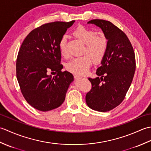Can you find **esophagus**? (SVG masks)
I'll use <instances>...</instances> for the list:
<instances>
[{"label":"esophagus","instance_id":"34e87169","mask_svg":"<svg viewBox=\"0 0 151 151\" xmlns=\"http://www.w3.org/2000/svg\"><path fill=\"white\" fill-rule=\"evenodd\" d=\"M74 76H75V78L76 79H78V78H81L82 76H80L78 75H74Z\"/></svg>","mask_w":151,"mask_h":151}]
</instances>
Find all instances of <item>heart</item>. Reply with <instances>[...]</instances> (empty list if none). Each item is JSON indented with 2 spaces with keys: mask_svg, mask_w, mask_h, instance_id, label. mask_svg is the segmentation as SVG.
<instances>
[{
  "mask_svg": "<svg viewBox=\"0 0 151 151\" xmlns=\"http://www.w3.org/2000/svg\"><path fill=\"white\" fill-rule=\"evenodd\" d=\"M73 34L85 44L84 53L88 54L89 56L84 55L75 58L67 63L66 68L69 71L76 75H84L91 65L92 60L95 63H98L103 58L108 45V38L103 32H95L91 28L82 25L76 27L73 30ZM58 47L61 56L65 58H68L65 37H61Z\"/></svg>",
  "mask_w": 151,
  "mask_h": 151,
  "instance_id": "heart-1",
  "label": "heart"
}]
</instances>
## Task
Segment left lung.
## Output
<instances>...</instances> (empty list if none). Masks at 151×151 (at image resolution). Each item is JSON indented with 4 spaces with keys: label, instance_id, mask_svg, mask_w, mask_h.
<instances>
[{
    "label": "left lung",
    "instance_id": "8db88e82",
    "mask_svg": "<svg viewBox=\"0 0 151 151\" xmlns=\"http://www.w3.org/2000/svg\"><path fill=\"white\" fill-rule=\"evenodd\" d=\"M88 23L101 28L108 45L96 72L99 76L88 78L92 87L86 95V102L92 110L106 112L124 100L135 73V54L127 35L111 22L93 19Z\"/></svg>",
    "mask_w": 151,
    "mask_h": 151
}]
</instances>
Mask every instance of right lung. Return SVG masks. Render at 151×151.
I'll return each mask as SVG.
<instances>
[{"label": "right lung", "mask_w": 151, "mask_h": 151, "mask_svg": "<svg viewBox=\"0 0 151 151\" xmlns=\"http://www.w3.org/2000/svg\"><path fill=\"white\" fill-rule=\"evenodd\" d=\"M75 21L44 24L28 34L19 50L16 75L22 95L30 105L42 111L62 104L73 75L62 72L58 43ZM49 72L57 75L52 78Z\"/></svg>", "instance_id": "obj_1"}]
</instances>
